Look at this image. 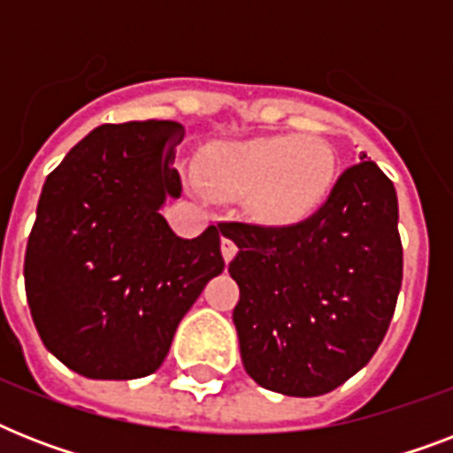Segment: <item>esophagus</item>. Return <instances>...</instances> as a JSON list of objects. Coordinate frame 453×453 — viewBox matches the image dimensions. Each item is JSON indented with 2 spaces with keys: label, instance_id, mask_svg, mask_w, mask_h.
Returning a JSON list of instances; mask_svg holds the SVG:
<instances>
[{
  "label": "esophagus",
  "instance_id": "1",
  "mask_svg": "<svg viewBox=\"0 0 453 453\" xmlns=\"http://www.w3.org/2000/svg\"><path fill=\"white\" fill-rule=\"evenodd\" d=\"M220 251H223V258H226V263H230L234 258V254H237V244H234L233 240L223 237V240H220Z\"/></svg>",
  "mask_w": 453,
  "mask_h": 453
}]
</instances>
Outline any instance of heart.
Masks as SVG:
<instances>
[{
	"instance_id": "obj_1",
	"label": "heart",
	"mask_w": 453,
	"mask_h": 453,
	"mask_svg": "<svg viewBox=\"0 0 453 453\" xmlns=\"http://www.w3.org/2000/svg\"><path fill=\"white\" fill-rule=\"evenodd\" d=\"M202 176L226 195L251 192L258 219L291 226L326 202L336 180V157L317 136L251 138L211 148L202 159Z\"/></svg>"
}]
</instances>
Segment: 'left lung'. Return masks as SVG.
<instances>
[{"mask_svg":"<svg viewBox=\"0 0 453 453\" xmlns=\"http://www.w3.org/2000/svg\"><path fill=\"white\" fill-rule=\"evenodd\" d=\"M345 169L329 199L294 226L226 223L240 247L233 322L258 386L317 397L343 386L379 350L402 287L393 180L369 162Z\"/></svg>","mask_w":453,"mask_h":453,"instance_id":"1","label":"left lung"}]
</instances>
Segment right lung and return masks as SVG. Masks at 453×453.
<instances>
[{"mask_svg": "<svg viewBox=\"0 0 453 453\" xmlns=\"http://www.w3.org/2000/svg\"><path fill=\"white\" fill-rule=\"evenodd\" d=\"M176 122L103 124L46 176L25 249V294L46 350L87 379L157 372L183 315L226 261L159 209L180 197Z\"/></svg>", "mask_w": 453, "mask_h": 453, "instance_id": "1", "label": "right lung"}]
</instances>
